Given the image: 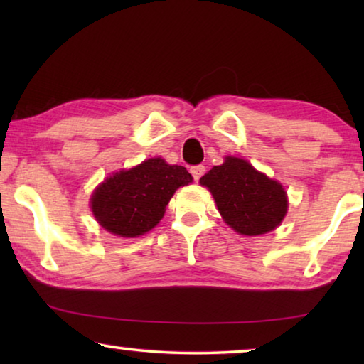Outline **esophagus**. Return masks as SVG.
Instances as JSON below:
<instances>
[{
	"instance_id": "obj_1",
	"label": "esophagus",
	"mask_w": 364,
	"mask_h": 364,
	"mask_svg": "<svg viewBox=\"0 0 364 364\" xmlns=\"http://www.w3.org/2000/svg\"><path fill=\"white\" fill-rule=\"evenodd\" d=\"M191 173H193L196 181H199L200 178L204 176V173H205V167H204V165H196V167L191 168Z\"/></svg>"
}]
</instances>
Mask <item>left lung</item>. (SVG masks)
I'll return each mask as SVG.
<instances>
[{"instance_id": "obj_1", "label": "left lung", "mask_w": 364, "mask_h": 364, "mask_svg": "<svg viewBox=\"0 0 364 364\" xmlns=\"http://www.w3.org/2000/svg\"><path fill=\"white\" fill-rule=\"evenodd\" d=\"M225 223L242 236H260L281 225L287 213L282 184L257 171L244 159L226 157L200 178Z\"/></svg>"}]
</instances>
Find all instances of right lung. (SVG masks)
Segmentation results:
<instances>
[{"label":"right lung","mask_w":364,"mask_h":364,"mask_svg":"<svg viewBox=\"0 0 364 364\" xmlns=\"http://www.w3.org/2000/svg\"><path fill=\"white\" fill-rule=\"evenodd\" d=\"M191 181L193 176L181 165L147 159L104 180L91 196V210L106 231L138 237L162 220L175 191Z\"/></svg>","instance_id":"1"}]
</instances>
